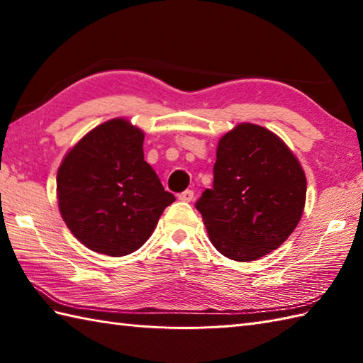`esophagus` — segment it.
<instances>
[{
    "instance_id": "1",
    "label": "esophagus",
    "mask_w": 363,
    "mask_h": 363,
    "mask_svg": "<svg viewBox=\"0 0 363 363\" xmlns=\"http://www.w3.org/2000/svg\"><path fill=\"white\" fill-rule=\"evenodd\" d=\"M177 198H179L181 201H184V203H190L191 199H194V190H186V191H182V194L177 195Z\"/></svg>"
}]
</instances>
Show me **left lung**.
Here are the masks:
<instances>
[{"instance_id":"8db88e82","label":"left lung","mask_w":363,"mask_h":363,"mask_svg":"<svg viewBox=\"0 0 363 363\" xmlns=\"http://www.w3.org/2000/svg\"><path fill=\"white\" fill-rule=\"evenodd\" d=\"M306 174L279 137L240 123L223 135L213 187L196 201L212 245L223 256L250 262L287 240L306 204Z\"/></svg>"}]
</instances>
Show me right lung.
I'll list each match as a JSON object with an SVG mask.
<instances>
[{"mask_svg":"<svg viewBox=\"0 0 363 363\" xmlns=\"http://www.w3.org/2000/svg\"><path fill=\"white\" fill-rule=\"evenodd\" d=\"M143 138L128 120H109L84 135L57 169L60 215L91 251H137L174 201L143 159Z\"/></svg>","mask_w":363,"mask_h":363,"instance_id":"add662e5","label":"right lung"}]
</instances>
